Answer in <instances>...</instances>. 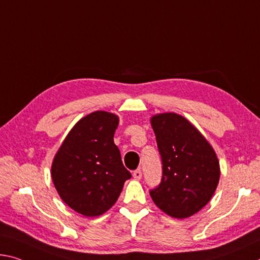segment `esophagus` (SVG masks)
<instances>
[{
	"label": "esophagus",
	"instance_id": "1",
	"mask_svg": "<svg viewBox=\"0 0 260 260\" xmlns=\"http://www.w3.org/2000/svg\"><path fill=\"white\" fill-rule=\"evenodd\" d=\"M133 177H134V179H137V180H140L142 178V172H141V170H135L134 172H133Z\"/></svg>",
	"mask_w": 260,
	"mask_h": 260
}]
</instances>
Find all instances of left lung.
Wrapping results in <instances>:
<instances>
[{
  "label": "left lung",
  "instance_id": "1",
  "mask_svg": "<svg viewBox=\"0 0 260 260\" xmlns=\"http://www.w3.org/2000/svg\"><path fill=\"white\" fill-rule=\"evenodd\" d=\"M151 127L162 157V180L150 189L155 205L168 215L186 219L204 208L220 180V163L203 134L182 115H152Z\"/></svg>",
  "mask_w": 260,
  "mask_h": 260
}]
</instances>
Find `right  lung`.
I'll list each match as a JSON object with an SVG mask.
<instances>
[{
    "instance_id": "add662e5",
    "label": "right lung",
    "mask_w": 260,
    "mask_h": 260,
    "mask_svg": "<svg viewBox=\"0 0 260 260\" xmlns=\"http://www.w3.org/2000/svg\"><path fill=\"white\" fill-rule=\"evenodd\" d=\"M118 115L96 111L69 132L52 163V180L61 199L84 216L112 207L132 175L123 167L113 137Z\"/></svg>"
}]
</instances>
